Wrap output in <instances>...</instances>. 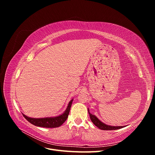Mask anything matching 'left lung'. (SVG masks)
Segmentation results:
<instances>
[{
    "label": "left lung",
    "mask_w": 155,
    "mask_h": 155,
    "mask_svg": "<svg viewBox=\"0 0 155 155\" xmlns=\"http://www.w3.org/2000/svg\"><path fill=\"white\" fill-rule=\"evenodd\" d=\"M88 112L89 116H90V118L91 121H92V123L94 124L96 127H97L98 128L101 129V130H117V129H120L124 127L125 126H112L109 125H107L104 124V122H102L101 121H100L99 119H98L97 117L92 114L90 112H89V109H88Z\"/></svg>",
    "instance_id": "left-lung-1"
}]
</instances>
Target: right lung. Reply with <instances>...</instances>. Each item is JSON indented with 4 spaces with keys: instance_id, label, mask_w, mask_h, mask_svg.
<instances>
[{
    "instance_id": "right-lung-1",
    "label": "right lung",
    "mask_w": 155,
    "mask_h": 155,
    "mask_svg": "<svg viewBox=\"0 0 155 155\" xmlns=\"http://www.w3.org/2000/svg\"><path fill=\"white\" fill-rule=\"evenodd\" d=\"M73 100L74 99L71 100L69 101L67 109L64 111V112H63L61 114H59L57 116L35 118H30V117L27 116L24 114H22L30 123L35 126L41 127H46V128L58 127H60L61 125L68 118V116L70 112V107H71Z\"/></svg>"
}]
</instances>
